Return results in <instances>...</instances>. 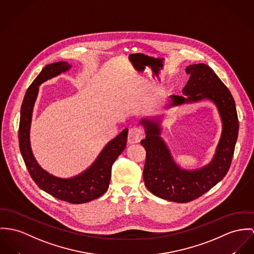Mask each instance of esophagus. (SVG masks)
<instances>
[{
    "instance_id": "obj_1",
    "label": "esophagus",
    "mask_w": 254,
    "mask_h": 254,
    "mask_svg": "<svg viewBox=\"0 0 254 254\" xmlns=\"http://www.w3.org/2000/svg\"><path fill=\"white\" fill-rule=\"evenodd\" d=\"M144 137L143 130L140 127H133L129 129L128 131V136H127V142L129 144H134V143H139L141 139Z\"/></svg>"
}]
</instances>
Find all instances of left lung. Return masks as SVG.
I'll return each mask as SVG.
<instances>
[{
	"label": "left lung",
	"mask_w": 254,
	"mask_h": 254,
	"mask_svg": "<svg viewBox=\"0 0 254 254\" xmlns=\"http://www.w3.org/2000/svg\"><path fill=\"white\" fill-rule=\"evenodd\" d=\"M190 79L183 94L170 98L169 107L204 98L212 100L222 121V133L211 163L192 171L184 170L176 164L169 149L160 137L159 120L143 119L146 138L141 145L146 150L143 178L147 189L162 199L177 203H188L209 191L227 174L234 155L238 138L239 120L234 98L228 88L207 64L187 66Z\"/></svg>",
	"instance_id": "8db88e82"
}]
</instances>
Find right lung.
Returning <instances> with one entry per match:
<instances>
[{"instance_id":"obj_1","label":"right lung","mask_w":254,"mask_h":254,"mask_svg":"<svg viewBox=\"0 0 254 254\" xmlns=\"http://www.w3.org/2000/svg\"><path fill=\"white\" fill-rule=\"evenodd\" d=\"M70 67L71 65L66 62L47 64L31 84L21 106L18 138L20 152L26 167L39 189L60 200L71 204H82L97 199L108 190L112 165L126 148L128 130L125 128L117 137L111 140L90 168L76 177L62 179L49 174L39 166L33 156L30 145V127L39 86L46 80L68 70Z\"/></svg>"}]
</instances>
